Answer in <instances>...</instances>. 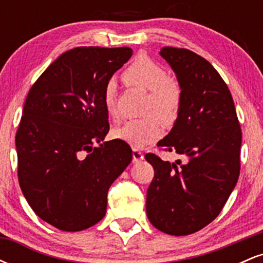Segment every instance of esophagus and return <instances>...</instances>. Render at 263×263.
<instances>
[{
  "instance_id": "esophagus-1",
  "label": "esophagus",
  "mask_w": 263,
  "mask_h": 263,
  "mask_svg": "<svg viewBox=\"0 0 263 263\" xmlns=\"http://www.w3.org/2000/svg\"><path fill=\"white\" fill-rule=\"evenodd\" d=\"M143 158H144L143 153H142L140 149H138V148L132 149V162H134V163L141 162Z\"/></svg>"
}]
</instances>
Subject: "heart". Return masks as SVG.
<instances>
[{
	"label": "heart",
	"instance_id": "b5f03b06",
	"mask_svg": "<svg viewBox=\"0 0 263 263\" xmlns=\"http://www.w3.org/2000/svg\"><path fill=\"white\" fill-rule=\"evenodd\" d=\"M126 85L141 87L148 92L143 114L147 116L128 120L114 131L116 138L135 147H142L158 140L163 134L162 120L173 123L182 107V87L178 81L168 78V71L148 57H140L123 71ZM102 104L111 119L119 116V90L114 79L102 90Z\"/></svg>",
	"mask_w": 263,
	"mask_h": 263
}]
</instances>
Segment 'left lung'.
<instances>
[{"label": "left lung", "instance_id": "8db88e82", "mask_svg": "<svg viewBox=\"0 0 263 263\" xmlns=\"http://www.w3.org/2000/svg\"><path fill=\"white\" fill-rule=\"evenodd\" d=\"M182 87V107L171 132L157 143L183 159L147 153L155 178L147 190V216L174 236L194 234L222 210L240 176V123L230 90L216 69L192 50L164 47Z\"/></svg>", "mask_w": 263, "mask_h": 263}]
</instances>
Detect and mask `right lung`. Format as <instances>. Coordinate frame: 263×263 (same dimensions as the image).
<instances>
[{
	"label": "right lung",
	"instance_id": "1",
	"mask_svg": "<svg viewBox=\"0 0 263 263\" xmlns=\"http://www.w3.org/2000/svg\"><path fill=\"white\" fill-rule=\"evenodd\" d=\"M131 55L128 47L74 48L27 95L16 134L18 182L33 211L59 230L100 221L108 188L131 163L125 141L95 147L110 129L102 90Z\"/></svg>",
	"mask_w": 263,
	"mask_h": 263
}]
</instances>
